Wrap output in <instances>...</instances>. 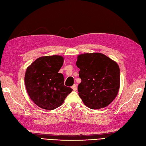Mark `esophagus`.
<instances>
[{
  "instance_id": "esophagus-1",
  "label": "esophagus",
  "mask_w": 146,
  "mask_h": 146,
  "mask_svg": "<svg viewBox=\"0 0 146 146\" xmlns=\"http://www.w3.org/2000/svg\"><path fill=\"white\" fill-rule=\"evenodd\" d=\"M72 90H73L74 91H76L77 89V85H74L72 86Z\"/></svg>"
}]
</instances>
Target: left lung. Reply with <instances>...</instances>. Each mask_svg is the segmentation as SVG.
I'll use <instances>...</instances> for the list:
<instances>
[{
    "label": "left lung",
    "instance_id": "left-lung-1",
    "mask_svg": "<svg viewBox=\"0 0 146 146\" xmlns=\"http://www.w3.org/2000/svg\"><path fill=\"white\" fill-rule=\"evenodd\" d=\"M81 83L78 95L83 104L92 110L107 107L116 98L120 88L117 63L101 53H86L77 56Z\"/></svg>",
    "mask_w": 146,
    "mask_h": 146
}]
</instances>
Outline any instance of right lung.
<instances>
[{
    "instance_id": "add662e5",
    "label": "right lung",
    "mask_w": 146,
    "mask_h": 146,
    "mask_svg": "<svg viewBox=\"0 0 146 146\" xmlns=\"http://www.w3.org/2000/svg\"><path fill=\"white\" fill-rule=\"evenodd\" d=\"M64 62L61 55L39 57L26 69L24 82L27 93L39 107L52 110L63 104L72 89L64 85V77L58 73Z\"/></svg>"
}]
</instances>
